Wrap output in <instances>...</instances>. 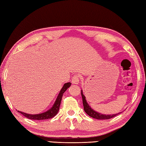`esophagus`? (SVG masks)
<instances>
[{"mask_svg":"<svg viewBox=\"0 0 146 146\" xmlns=\"http://www.w3.org/2000/svg\"><path fill=\"white\" fill-rule=\"evenodd\" d=\"M72 83L74 84H78L79 83V76L75 75L72 77Z\"/></svg>","mask_w":146,"mask_h":146,"instance_id":"esophagus-1","label":"esophagus"}]
</instances>
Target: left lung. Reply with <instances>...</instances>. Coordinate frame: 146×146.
Here are the masks:
<instances>
[{
	"mask_svg": "<svg viewBox=\"0 0 146 146\" xmlns=\"http://www.w3.org/2000/svg\"><path fill=\"white\" fill-rule=\"evenodd\" d=\"M81 96L82 98V102H83V106H84V111L86 112L87 114H88L90 117H91L92 118H94L96 119H99V120H105V119H111L112 117H115L117 115L121 114V112H119L118 114H110V115H106V114H100V113H99L98 112H96L95 111L90 108L89 105L87 103V100L86 99V97L83 94V92L82 90H81Z\"/></svg>",
	"mask_w": 146,
	"mask_h": 146,
	"instance_id": "left-lung-1",
	"label": "left lung"
}]
</instances>
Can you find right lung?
Here are the masks:
<instances>
[{"label": "right lung", "mask_w": 146, "mask_h": 146, "mask_svg": "<svg viewBox=\"0 0 146 146\" xmlns=\"http://www.w3.org/2000/svg\"><path fill=\"white\" fill-rule=\"evenodd\" d=\"M70 85H71L70 82H67V83L64 84V85L62 87V88L61 89L60 91L59 94V95H58L53 106L46 112L41 113V114H27V113H25L19 111H17L19 113H21V114L23 115L24 116H25V117H26L27 118L29 119H32V120H44V119L52 118L57 114V112H59L61 100H62V96L64 94V93L66 91V90L70 86Z\"/></svg>", "instance_id": "obj_1"}]
</instances>
